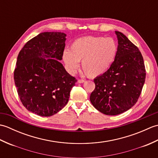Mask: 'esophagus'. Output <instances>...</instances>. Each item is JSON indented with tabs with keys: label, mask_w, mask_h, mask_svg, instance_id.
<instances>
[{
	"label": "esophagus",
	"mask_w": 158,
	"mask_h": 158,
	"mask_svg": "<svg viewBox=\"0 0 158 158\" xmlns=\"http://www.w3.org/2000/svg\"><path fill=\"white\" fill-rule=\"evenodd\" d=\"M83 82H85V80L84 79H79L78 80V83H82Z\"/></svg>",
	"instance_id": "1"
}]
</instances>
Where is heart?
Instances as JSON below:
<instances>
[{
	"label": "heart",
	"mask_w": 158,
	"mask_h": 158,
	"mask_svg": "<svg viewBox=\"0 0 158 158\" xmlns=\"http://www.w3.org/2000/svg\"><path fill=\"white\" fill-rule=\"evenodd\" d=\"M118 46L111 37L88 36L75 40L70 50L63 53V60L69 70L75 73L79 62L87 76L96 77L103 75L115 61Z\"/></svg>",
	"instance_id": "obj_1"
}]
</instances>
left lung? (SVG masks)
<instances>
[{"label": "left lung", "mask_w": 158, "mask_h": 158, "mask_svg": "<svg viewBox=\"0 0 158 158\" xmlns=\"http://www.w3.org/2000/svg\"><path fill=\"white\" fill-rule=\"evenodd\" d=\"M118 50L115 61L103 75L94 80L90 101L105 115H116L130 109L138 100L145 81L146 70L139 48L123 33L115 31Z\"/></svg>", "instance_id": "obj_1"}]
</instances>
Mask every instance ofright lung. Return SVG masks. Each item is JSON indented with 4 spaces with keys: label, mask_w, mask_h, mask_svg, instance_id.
I'll return each instance as SVG.
<instances>
[{
    "label": "right lung",
    "mask_w": 158,
    "mask_h": 158,
    "mask_svg": "<svg viewBox=\"0 0 158 158\" xmlns=\"http://www.w3.org/2000/svg\"><path fill=\"white\" fill-rule=\"evenodd\" d=\"M65 36L58 32L40 33L26 43L17 59L14 81L20 100L29 111L40 116L60 111L77 81L58 60L62 59Z\"/></svg>",
    "instance_id": "right-lung-1"
}]
</instances>
